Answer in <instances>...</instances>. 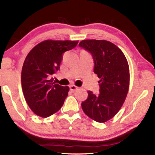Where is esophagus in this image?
<instances>
[{"label":"esophagus","mask_w":155,"mask_h":155,"mask_svg":"<svg viewBox=\"0 0 155 155\" xmlns=\"http://www.w3.org/2000/svg\"><path fill=\"white\" fill-rule=\"evenodd\" d=\"M78 89V87L77 86L75 85H73V84H72V85L70 86V90H71V91H72V92H75V91H76Z\"/></svg>","instance_id":"34e87169"}]
</instances>
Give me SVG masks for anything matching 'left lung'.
<instances>
[{
    "label": "left lung",
    "instance_id": "left-lung-1",
    "mask_svg": "<svg viewBox=\"0 0 155 155\" xmlns=\"http://www.w3.org/2000/svg\"><path fill=\"white\" fill-rule=\"evenodd\" d=\"M79 46L92 55L94 73L100 78L99 94L88 91V97L81 104L82 110L95 121L104 123L118 113L128 94V61L119 48L105 40H83Z\"/></svg>",
    "mask_w": 155,
    "mask_h": 155
}]
</instances>
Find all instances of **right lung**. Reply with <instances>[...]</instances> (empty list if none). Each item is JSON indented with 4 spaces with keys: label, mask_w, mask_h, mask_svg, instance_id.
Wrapping results in <instances>:
<instances>
[{
    "label": "right lung",
    "mask_w": 155,
    "mask_h": 155,
    "mask_svg": "<svg viewBox=\"0 0 155 155\" xmlns=\"http://www.w3.org/2000/svg\"><path fill=\"white\" fill-rule=\"evenodd\" d=\"M78 43L46 40L35 46L27 56L21 75L23 94L37 115L48 117L63 106L69 87L56 84L51 77L60 69L63 54L75 48Z\"/></svg>",
    "instance_id": "right-lung-1"
}]
</instances>
